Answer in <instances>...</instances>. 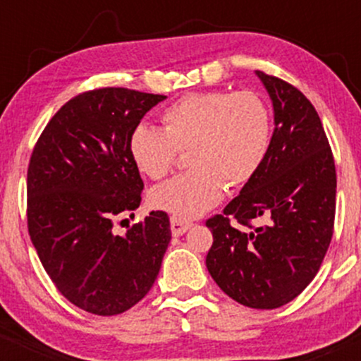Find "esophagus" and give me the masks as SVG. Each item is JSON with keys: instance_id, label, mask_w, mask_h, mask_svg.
I'll return each mask as SVG.
<instances>
[{"instance_id": "esophagus-1", "label": "esophagus", "mask_w": 361, "mask_h": 361, "mask_svg": "<svg viewBox=\"0 0 361 361\" xmlns=\"http://www.w3.org/2000/svg\"><path fill=\"white\" fill-rule=\"evenodd\" d=\"M171 233L173 235H183L186 231L192 227V222L185 221V219H178V217H171Z\"/></svg>"}]
</instances>
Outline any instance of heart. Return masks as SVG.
Returning <instances> with one entry per match:
<instances>
[{
	"instance_id": "heart-1",
	"label": "heart",
	"mask_w": 361,
	"mask_h": 361,
	"mask_svg": "<svg viewBox=\"0 0 361 361\" xmlns=\"http://www.w3.org/2000/svg\"><path fill=\"white\" fill-rule=\"evenodd\" d=\"M271 144V114L255 91L190 93L161 114V128L139 123L128 135L132 163L161 180L186 151L192 169L149 195L151 205L178 219H195L256 176Z\"/></svg>"
}]
</instances>
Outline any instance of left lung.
Segmentation results:
<instances>
[{
    "instance_id": "8db88e82",
    "label": "left lung",
    "mask_w": 361,
    "mask_h": 361,
    "mask_svg": "<svg viewBox=\"0 0 361 361\" xmlns=\"http://www.w3.org/2000/svg\"><path fill=\"white\" fill-rule=\"evenodd\" d=\"M275 114L263 166L222 215L207 221V270L231 299L252 309L288 304L321 268L334 229L336 168L324 127L304 93L256 71ZM234 218L250 233L230 224ZM267 218L264 226L250 221Z\"/></svg>"
}]
</instances>
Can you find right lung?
Masks as SVG:
<instances>
[{
	"label": "right lung",
	"mask_w": 361,
	"mask_h": 361,
	"mask_svg": "<svg viewBox=\"0 0 361 361\" xmlns=\"http://www.w3.org/2000/svg\"><path fill=\"white\" fill-rule=\"evenodd\" d=\"M164 98L127 88L85 91L61 106L32 152L28 234L52 283L86 312L115 316L142 300L171 241L163 210L123 235L114 233L115 221L140 205L144 188L128 135Z\"/></svg>",
	"instance_id": "add662e5"
}]
</instances>
